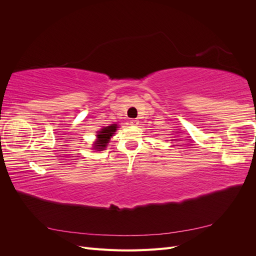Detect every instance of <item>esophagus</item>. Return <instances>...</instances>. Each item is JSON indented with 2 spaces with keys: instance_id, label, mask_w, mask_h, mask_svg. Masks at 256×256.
Here are the masks:
<instances>
[{
  "instance_id": "obj_1",
  "label": "esophagus",
  "mask_w": 256,
  "mask_h": 256,
  "mask_svg": "<svg viewBox=\"0 0 256 256\" xmlns=\"http://www.w3.org/2000/svg\"><path fill=\"white\" fill-rule=\"evenodd\" d=\"M130 124H131V125L136 126V125H138V120H130Z\"/></svg>"
}]
</instances>
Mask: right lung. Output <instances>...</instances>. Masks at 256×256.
<instances>
[{"label": "right lung", "mask_w": 256, "mask_h": 256, "mask_svg": "<svg viewBox=\"0 0 256 256\" xmlns=\"http://www.w3.org/2000/svg\"><path fill=\"white\" fill-rule=\"evenodd\" d=\"M116 128H118V125H116V124H113V125L104 127L100 131H98V132H99L97 134L98 140L94 144L95 145L94 148L97 150H104L106 144L109 143L111 136L114 134V132L116 131Z\"/></svg>", "instance_id": "add662e5"}]
</instances>
